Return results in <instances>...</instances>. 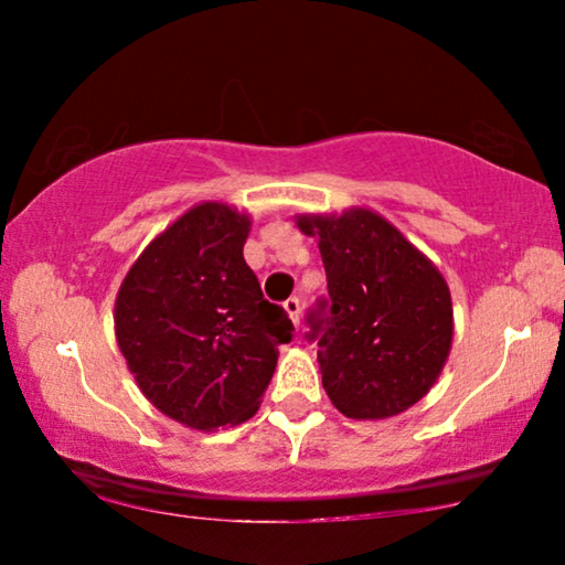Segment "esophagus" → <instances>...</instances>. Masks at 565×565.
Segmentation results:
<instances>
[{"mask_svg": "<svg viewBox=\"0 0 565 565\" xmlns=\"http://www.w3.org/2000/svg\"><path fill=\"white\" fill-rule=\"evenodd\" d=\"M282 308H285V311H288L290 321L298 327V323H300V300H298V298H288V300H285V303H282Z\"/></svg>", "mask_w": 565, "mask_h": 565, "instance_id": "obj_1", "label": "esophagus"}]
</instances>
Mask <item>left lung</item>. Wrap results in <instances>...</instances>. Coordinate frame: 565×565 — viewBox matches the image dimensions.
<instances>
[{
    "label": "left lung",
    "instance_id": "obj_1",
    "mask_svg": "<svg viewBox=\"0 0 565 565\" xmlns=\"http://www.w3.org/2000/svg\"><path fill=\"white\" fill-rule=\"evenodd\" d=\"M319 238L329 298L306 316L323 388L350 419H385L414 406L443 373L452 344L445 277L373 211L300 215Z\"/></svg>",
    "mask_w": 565,
    "mask_h": 565
}]
</instances>
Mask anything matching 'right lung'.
<instances>
[{"label":"right lung","instance_id":"obj_1","mask_svg":"<svg viewBox=\"0 0 565 565\" xmlns=\"http://www.w3.org/2000/svg\"><path fill=\"white\" fill-rule=\"evenodd\" d=\"M252 221L203 203L174 221L128 269L115 334L138 388L192 429L257 414L292 321L262 296L244 262Z\"/></svg>","mask_w":565,"mask_h":565}]
</instances>
